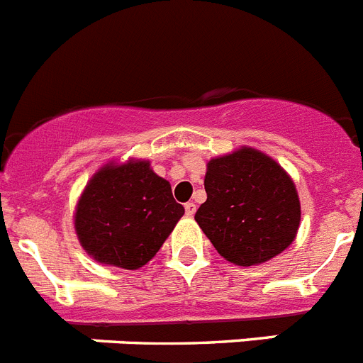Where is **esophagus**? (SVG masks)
Listing matches in <instances>:
<instances>
[{
    "label": "esophagus",
    "instance_id": "esophagus-1",
    "mask_svg": "<svg viewBox=\"0 0 363 363\" xmlns=\"http://www.w3.org/2000/svg\"><path fill=\"white\" fill-rule=\"evenodd\" d=\"M184 210H186V216L194 217L195 216V210H197V206H195L194 203H186L184 204Z\"/></svg>",
    "mask_w": 363,
    "mask_h": 363
}]
</instances>
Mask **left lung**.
<instances>
[{"label":"left lung","mask_w":363,"mask_h":363,"mask_svg":"<svg viewBox=\"0 0 363 363\" xmlns=\"http://www.w3.org/2000/svg\"><path fill=\"white\" fill-rule=\"evenodd\" d=\"M204 190L208 197L195 220L230 263H267L296 239L301 220L298 190L291 175L263 151L241 146L210 159Z\"/></svg>","instance_id":"1"}]
</instances>
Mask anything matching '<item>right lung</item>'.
<instances>
[{
    "label": "right lung",
    "instance_id": "1",
    "mask_svg": "<svg viewBox=\"0 0 363 363\" xmlns=\"http://www.w3.org/2000/svg\"><path fill=\"white\" fill-rule=\"evenodd\" d=\"M182 216L172 184L150 160H109L78 197L74 232L94 261L137 270L155 257Z\"/></svg>",
    "mask_w": 363,
    "mask_h": 363
}]
</instances>
